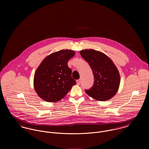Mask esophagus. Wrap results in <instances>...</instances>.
Masks as SVG:
<instances>
[{"label":"esophagus","mask_w":149,"mask_h":149,"mask_svg":"<svg viewBox=\"0 0 149 149\" xmlns=\"http://www.w3.org/2000/svg\"><path fill=\"white\" fill-rule=\"evenodd\" d=\"M76 82H77V84L78 85H80V83H81V80H80V79H79V80H77L76 81Z\"/></svg>","instance_id":"obj_1"}]
</instances>
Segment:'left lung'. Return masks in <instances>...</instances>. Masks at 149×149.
Instances as JSON below:
<instances>
[{"mask_svg":"<svg viewBox=\"0 0 149 149\" xmlns=\"http://www.w3.org/2000/svg\"><path fill=\"white\" fill-rule=\"evenodd\" d=\"M91 68L94 76L92 87L85 92L99 101L112 98L118 92L120 82L119 71L112 61L103 53L93 49L80 52Z\"/></svg>","mask_w":149,"mask_h":149,"instance_id":"obj_1","label":"left lung"}]
</instances>
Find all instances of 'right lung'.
Returning a JSON list of instances; mask_svg holds the SVG:
<instances>
[{
	"label": "right lung",
	"instance_id": "obj_1",
	"mask_svg": "<svg viewBox=\"0 0 149 149\" xmlns=\"http://www.w3.org/2000/svg\"><path fill=\"white\" fill-rule=\"evenodd\" d=\"M75 52L61 50L47 56L37 69L34 87L43 100L55 103L62 99L76 82L72 77V70L68 62Z\"/></svg>",
	"mask_w": 149,
	"mask_h": 149
}]
</instances>
